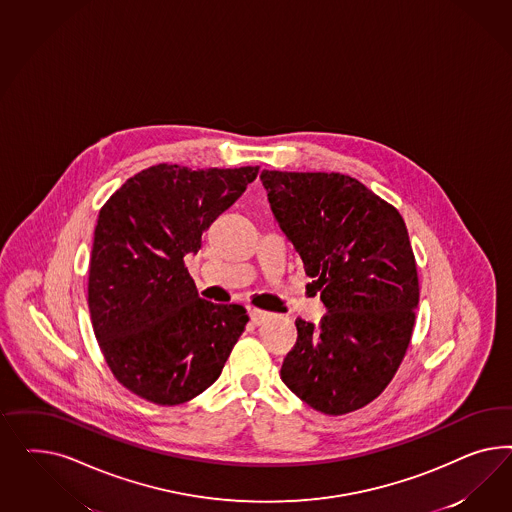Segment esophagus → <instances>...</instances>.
Wrapping results in <instances>:
<instances>
[{"mask_svg": "<svg viewBox=\"0 0 512 512\" xmlns=\"http://www.w3.org/2000/svg\"><path fill=\"white\" fill-rule=\"evenodd\" d=\"M249 317H251V323L253 325H263V323H266V321H270L274 315L272 313H268V311L263 310H249Z\"/></svg>", "mask_w": 512, "mask_h": 512, "instance_id": "obj_1", "label": "esophagus"}]
</instances>
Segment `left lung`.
I'll use <instances>...</instances> for the list:
<instances>
[{
    "mask_svg": "<svg viewBox=\"0 0 512 512\" xmlns=\"http://www.w3.org/2000/svg\"><path fill=\"white\" fill-rule=\"evenodd\" d=\"M272 214L315 279L326 313L296 319L281 381L325 415L375 400L402 364L419 278L400 212L340 172H261Z\"/></svg>",
    "mask_w": 512,
    "mask_h": 512,
    "instance_id": "obj_1",
    "label": "left lung"
}]
</instances>
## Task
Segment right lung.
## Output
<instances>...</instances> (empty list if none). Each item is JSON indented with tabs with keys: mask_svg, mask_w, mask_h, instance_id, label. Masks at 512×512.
Returning a JSON list of instances; mask_svg holds the SVG:
<instances>
[{
	"mask_svg": "<svg viewBox=\"0 0 512 512\" xmlns=\"http://www.w3.org/2000/svg\"><path fill=\"white\" fill-rule=\"evenodd\" d=\"M259 167L155 165L99 210L88 306L114 377L157 405L189 402L210 387L249 321L244 306L199 296L184 257L257 178Z\"/></svg>",
	"mask_w": 512,
	"mask_h": 512,
	"instance_id": "add662e5",
	"label": "right lung"
}]
</instances>
